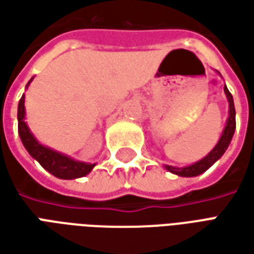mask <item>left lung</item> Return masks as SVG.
Listing matches in <instances>:
<instances>
[{"mask_svg":"<svg viewBox=\"0 0 254 254\" xmlns=\"http://www.w3.org/2000/svg\"><path fill=\"white\" fill-rule=\"evenodd\" d=\"M224 94H226L227 100H229V118H227V122H226L223 133H222V136L219 138L218 144L215 145V148H213L205 158H202L201 160H198V162L193 163V165L187 166V167H174V166L166 165V170H169L170 173H173V174H177V176L181 177L200 176L204 171H207L216 160L220 159V156L226 152V149L229 147L230 141H231V138H233V134H234L235 132V107L234 100H233V95L230 94V91L227 89L226 85H224Z\"/></svg>","mask_w":254,"mask_h":254,"instance_id":"1","label":"left lung"}]
</instances>
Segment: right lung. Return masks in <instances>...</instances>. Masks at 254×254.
I'll list each match as a JSON object with an SVG mask.
<instances>
[{"mask_svg": "<svg viewBox=\"0 0 254 254\" xmlns=\"http://www.w3.org/2000/svg\"><path fill=\"white\" fill-rule=\"evenodd\" d=\"M32 81L31 78L27 87L30 85ZM25 117V109H24V95L21 96V99L19 102V109H17V121H19V134L21 141L24 144L25 149L28 151V154L36 159L41 166L47 170L50 174H53L57 178L61 180H74V178H80L88 174L89 171L95 167L91 163H85V162H78L72 158H69L66 155L60 154L54 149L49 148L42 145L31 133L30 127H27V124L24 121Z\"/></svg>", "mask_w": 254, "mask_h": 254, "instance_id": "obj_1", "label": "right lung"}]
</instances>
